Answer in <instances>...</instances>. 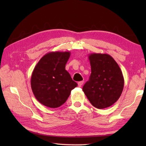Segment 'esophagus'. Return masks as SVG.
<instances>
[{"instance_id":"1","label":"esophagus","mask_w":146,"mask_h":146,"mask_svg":"<svg viewBox=\"0 0 146 146\" xmlns=\"http://www.w3.org/2000/svg\"><path fill=\"white\" fill-rule=\"evenodd\" d=\"M83 84H84V81H80V82H78V87H81V86H82Z\"/></svg>"}]
</instances>
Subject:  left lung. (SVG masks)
Returning a JSON list of instances; mask_svg holds the SVG:
<instances>
[{
    "mask_svg": "<svg viewBox=\"0 0 146 146\" xmlns=\"http://www.w3.org/2000/svg\"><path fill=\"white\" fill-rule=\"evenodd\" d=\"M91 73L82 90L94 107L104 109L115 104L122 93L124 79L119 66L106 53L89 55Z\"/></svg>",
    "mask_w": 146,
    "mask_h": 146,
    "instance_id": "1",
    "label": "left lung"
}]
</instances>
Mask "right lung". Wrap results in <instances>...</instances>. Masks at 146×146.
<instances>
[{"label":"right lung","instance_id":"right-lung-1","mask_svg":"<svg viewBox=\"0 0 146 146\" xmlns=\"http://www.w3.org/2000/svg\"><path fill=\"white\" fill-rule=\"evenodd\" d=\"M70 51H53L38 62L31 78V90L39 102L56 108L66 102L71 91L77 86L66 70Z\"/></svg>","mask_w":146,"mask_h":146}]
</instances>
